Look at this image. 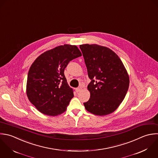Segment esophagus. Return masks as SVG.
Returning <instances> with one entry per match:
<instances>
[{
	"label": "esophagus",
	"instance_id": "esophagus-1",
	"mask_svg": "<svg viewBox=\"0 0 158 158\" xmlns=\"http://www.w3.org/2000/svg\"><path fill=\"white\" fill-rule=\"evenodd\" d=\"M82 90V88H81V87H78V88H77L76 89V92H81V90Z\"/></svg>",
	"mask_w": 158,
	"mask_h": 158
}]
</instances>
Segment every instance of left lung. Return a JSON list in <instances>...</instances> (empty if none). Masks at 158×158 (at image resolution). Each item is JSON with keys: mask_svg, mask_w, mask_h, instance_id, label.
Returning <instances> with one entry per match:
<instances>
[{"mask_svg": "<svg viewBox=\"0 0 158 158\" xmlns=\"http://www.w3.org/2000/svg\"><path fill=\"white\" fill-rule=\"evenodd\" d=\"M91 82L89 101L84 103L87 111L98 116L114 112L124 99L129 77L119 56L111 49L96 44L79 46Z\"/></svg>", "mask_w": 158, "mask_h": 158, "instance_id": "obj_1", "label": "left lung"}]
</instances>
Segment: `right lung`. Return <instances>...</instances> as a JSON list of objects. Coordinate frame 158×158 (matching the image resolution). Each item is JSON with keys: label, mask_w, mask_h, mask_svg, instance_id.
<instances>
[{"label": "right lung", "mask_w": 158, "mask_h": 158, "mask_svg": "<svg viewBox=\"0 0 158 158\" xmlns=\"http://www.w3.org/2000/svg\"><path fill=\"white\" fill-rule=\"evenodd\" d=\"M82 56L77 46L63 45L48 50L31 66L27 79L29 100L40 113L57 116L64 112L74 97L64 71L69 62Z\"/></svg>", "instance_id": "obj_1"}]
</instances>
